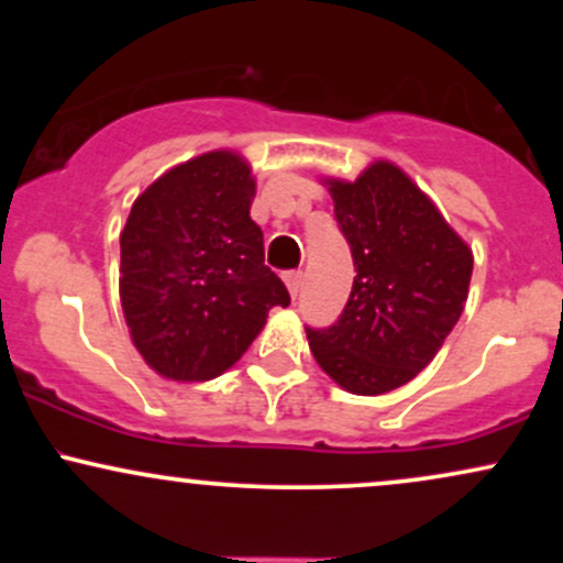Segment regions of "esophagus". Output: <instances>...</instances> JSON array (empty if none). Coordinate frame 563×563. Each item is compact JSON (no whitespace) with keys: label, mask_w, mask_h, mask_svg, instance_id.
<instances>
[{"label":"esophagus","mask_w":563,"mask_h":563,"mask_svg":"<svg viewBox=\"0 0 563 563\" xmlns=\"http://www.w3.org/2000/svg\"><path fill=\"white\" fill-rule=\"evenodd\" d=\"M301 280H303V275L301 273H288L286 275V286H288V290H290V296H299V290H301Z\"/></svg>","instance_id":"1"}]
</instances>
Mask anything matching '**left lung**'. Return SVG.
<instances>
[{"label": "left lung", "instance_id": "8db88e82", "mask_svg": "<svg viewBox=\"0 0 563 563\" xmlns=\"http://www.w3.org/2000/svg\"><path fill=\"white\" fill-rule=\"evenodd\" d=\"M333 214L354 260L339 320L307 328L322 371L352 394H386L434 360L468 296L474 256L397 166L331 179Z\"/></svg>", "mask_w": 563, "mask_h": 563}]
</instances>
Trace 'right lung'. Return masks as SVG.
Listing matches in <instances>:
<instances>
[{"mask_svg":"<svg viewBox=\"0 0 563 563\" xmlns=\"http://www.w3.org/2000/svg\"><path fill=\"white\" fill-rule=\"evenodd\" d=\"M256 185L241 156L206 153L166 172L121 232V307L145 363L172 380L228 371L288 288L264 264L251 219Z\"/></svg>","mask_w":563,"mask_h":563,"instance_id":"add662e5","label":"right lung"}]
</instances>
